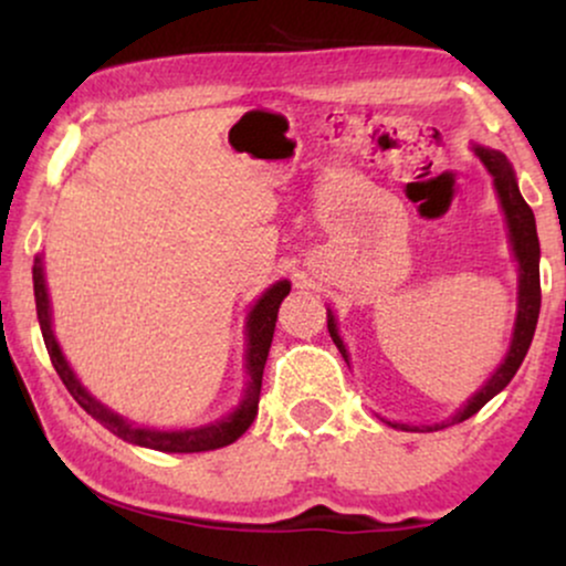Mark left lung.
<instances>
[{"instance_id": "8db88e82", "label": "left lung", "mask_w": 566, "mask_h": 566, "mask_svg": "<svg viewBox=\"0 0 566 566\" xmlns=\"http://www.w3.org/2000/svg\"><path fill=\"white\" fill-rule=\"evenodd\" d=\"M473 151H476V157L484 161V167L490 170L492 178H495L500 207H503L505 223H509L511 250L518 263L516 324H513V340H511L509 354H505L503 365L492 373V378L471 396L469 405H463V409H458V412L452 415V420H447V423H437V426H426V431H439V428L463 423V420H469L471 415H476L479 409L492 399V396H497L505 386H509L513 375H516V369L522 367L524 356H527L532 335H535V327H537V314H541V242H537L535 216H532L530 205L524 201L522 193H518L516 175H513L509 159H505L500 151H492V148H484V146H476ZM327 329H329V337L335 340V346L340 348L343 359L348 361L346 346H343L340 335H337V322L333 311H327ZM394 426L401 428V431H412V426H405V423H394ZM415 431H418V428H415Z\"/></svg>"}]
</instances>
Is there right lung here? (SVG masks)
Masks as SVG:
<instances>
[{
	"mask_svg": "<svg viewBox=\"0 0 566 566\" xmlns=\"http://www.w3.org/2000/svg\"><path fill=\"white\" fill-rule=\"evenodd\" d=\"M290 295V282L282 279V282L271 284L269 290L263 292L261 301L252 305L250 316H247V391L244 399L239 401V407L233 409L229 418L216 420L210 426L201 428H186V431H157V428H143L129 423V420L122 418V415L112 412L108 407H103L95 396L87 394V388L76 380L74 369L69 367L66 356H63L61 346H57L53 335V319H50V297H48V284H44V271H42V258L34 261V297H36V316L39 327H42L44 346H48L50 361H53L55 373L61 375L63 386L69 388V394L80 401V407L87 415H93L101 426H106L114 437L129 441V444L148 447V450L159 452H207L218 450V447L231 444L237 441L247 428L252 426L258 415V401H261V382H263V367L265 359H269L271 340H274L276 329V314L279 305H282L284 297Z\"/></svg>",
	"mask_w": 566,
	"mask_h": 566,
	"instance_id": "obj_1",
	"label": "right lung"
}]
</instances>
